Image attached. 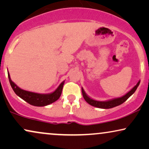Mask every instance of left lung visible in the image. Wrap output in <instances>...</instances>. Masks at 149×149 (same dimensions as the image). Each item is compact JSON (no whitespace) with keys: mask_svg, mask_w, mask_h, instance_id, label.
<instances>
[{"mask_svg":"<svg viewBox=\"0 0 149 149\" xmlns=\"http://www.w3.org/2000/svg\"><path fill=\"white\" fill-rule=\"evenodd\" d=\"M140 82V80L138 81L136 85H135V86L133 87V88L131 89L129 92L127 93L125 95H123L122 97H120L114 98V99H112V100H109L106 101L95 100L94 99L90 97L86 94V92H85L84 88L82 87V95L85 101H86L88 104H90L91 106L96 107V108H102V109L112 108H114V107L118 106H119V105L122 104L123 103L125 102V101L127 100L130 96H132V95L135 93V91H136V89L138 87V86H139Z\"/></svg>","mask_w":149,"mask_h":149,"instance_id":"left-lung-1","label":"left lung"}]
</instances>
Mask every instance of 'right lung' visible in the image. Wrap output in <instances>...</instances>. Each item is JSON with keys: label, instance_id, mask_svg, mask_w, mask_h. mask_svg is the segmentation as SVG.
Instances as JSON below:
<instances>
[{"label": "right lung", "instance_id": "add662e5", "mask_svg": "<svg viewBox=\"0 0 149 149\" xmlns=\"http://www.w3.org/2000/svg\"><path fill=\"white\" fill-rule=\"evenodd\" d=\"M8 78H9L11 88H13V91L17 96L32 106L39 107L47 106V105L52 104L56 100H58L61 95L63 87L65 83V81L61 82L56 90L53 92L47 93V94H43V93H37L25 91L19 88L11 80L9 71H8Z\"/></svg>", "mask_w": 149, "mask_h": 149}]
</instances>
